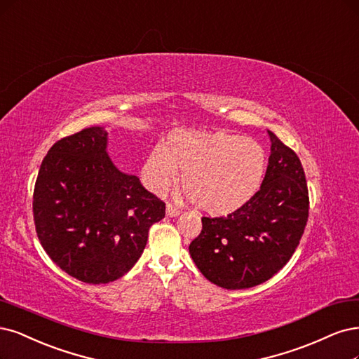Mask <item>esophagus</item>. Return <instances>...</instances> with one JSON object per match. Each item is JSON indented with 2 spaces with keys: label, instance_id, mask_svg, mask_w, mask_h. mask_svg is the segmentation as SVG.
<instances>
[{
  "label": "esophagus",
  "instance_id": "esophagus-1",
  "mask_svg": "<svg viewBox=\"0 0 359 359\" xmlns=\"http://www.w3.org/2000/svg\"><path fill=\"white\" fill-rule=\"evenodd\" d=\"M166 215L168 217H177V215H180V208L175 206V205H172V203H168L166 205Z\"/></svg>",
  "mask_w": 359,
  "mask_h": 359
}]
</instances>
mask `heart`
Instances as JSON below:
<instances>
[{
  "instance_id": "obj_1",
  "label": "heart",
  "mask_w": 359,
  "mask_h": 359,
  "mask_svg": "<svg viewBox=\"0 0 359 359\" xmlns=\"http://www.w3.org/2000/svg\"><path fill=\"white\" fill-rule=\"evenodd\" d=\"M189 199L205 212L227 214L248 202L266 172L263 147L224 132L178 130L145 158L142 181L154 193L178 180Z\"/></svg>"
}]
</instances>
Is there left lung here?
<instances>
[{
  "mask_svg": "<svg viewBox=\"0 0 359 359\" xmlns=\"http://www.w3.org/2000/svg\"><path fill=\"white\" fill-rule=\"evenodd\" d=\"M271 148L262 187L227 217H202L189 246L201 273L226 290L266 282L295 252L309 217V190L299 156L269 130Z\"/></svg>",
  "mask_w": 359,
  "mask_h": 359,
  "instance_id": "1",
  "label": "left lung"
}]
</instances>
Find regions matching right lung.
<instances>
[{
    "label": "right lung",
    "instance_id": "obj_1",
    "mask_svg": "<svg viewBox=\"0 0 359 359\" xmlns=\"http://www.w3.org/2000/svg\"><path fill=\"white\" fill-rule=\"evenodd\" d=\"M105 148L100 126L59 140L43 158L32 199L35 231L47 255L93 285L128 273L166 209L138 177L120 172Z\"/></svg>",
    "mask_w": 359,
    "mask_h": 359
}]
</instances>
